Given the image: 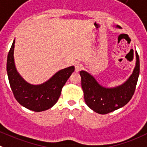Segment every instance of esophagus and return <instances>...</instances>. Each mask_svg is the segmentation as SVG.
<instances>
[{"label":"esophagus","instance_id":"esophagus-1","mask_svg":"<svg viewBox=\"0 0 147 147\" xmlns=\"http://www.w3.org/2000/svg\"><path fill=\"white\" fill-rule=\"evenodd\" d=\"M75 71H76V72H78V71H80V69L83 68V65H82L80 63H78V62H77L75 65Z\"/></svg>","mask_w":147,"mask_h":147}]
</instances>
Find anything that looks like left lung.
<instances>
[{"label":"left lung","mask_w":147,"mask_h":147,"mask_svg":"<svg viewBox=\"0 0 147 147\" xmlns=\"http://www.w3.org/2000/svg\"><path fill=\"white\" fill-rule=\"evenodd\" d=\"M116 27L121 28L119 26ZM136 56V66L133 73L125 83L116 87L102 86L91 74L84 70L80 71L84 100L91 109L100 114H106L125 106L131 100L140 72L139 57L137 52Z\"/></svg>","instance_id":"left-lung-1"}]
</instances>
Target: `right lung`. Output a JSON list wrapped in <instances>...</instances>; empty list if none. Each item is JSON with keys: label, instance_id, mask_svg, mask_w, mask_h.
<instances>
[{"label": "right lung", "instance_id": "obj_1", "mask_svg": "<svg viewBox=\"0 0 147 147\" xmlns=\"http://www.w3.org/2000/svg\"><path fill=\"white\" fill-rule=\"evenodd\" d=\"M15 39L7 57L6 71L11 91L17 101L22 106L35 112L44 111L57 102L66 82L75 71V67L58 71L47 81L33 85L22 78L16 69L14 59Z\"/></svg>", "mask_w": 147, "mask_h": 147}]
</instances>
